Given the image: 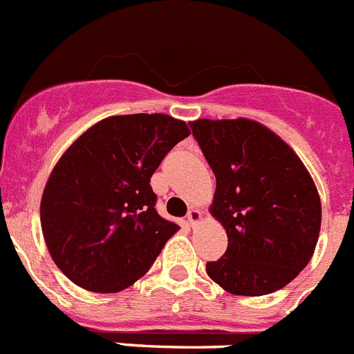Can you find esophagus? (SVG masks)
<instances>
[{"mask_svg":"<svg viewBox=\"0 0 354 354\" xmlns=\"http://www.w3.org/2000/svg\"><path fill=\"white\" fill-rule=\"evenodd\" d=\"M202 220V213L198 209H195V207H193V209H189V213H188V222H189V225H197L198 222H201Z\"/></svg>","mask_w":354,"mask_h":354,"instance_id":"obj_1","label":"esophagus"}]
</instances>
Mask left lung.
<instances>
[{
  "mask_svg": "<svg viewBox=\"0 0 354 354\" xmlns=\"http://www.w3.org/2000/svg\"><path fill=\"white\" fill-rule=\"evenodd\" d=\"M216 177L209 213L227 250L207 276L234 295H267L299 276L315 252L322 207L312 175L268 127L249 120L189 122Z\"/></svg>",
  "mask_w": 354,
  "mask_h": 354,
  "instance_id": "1",
  "label": "left lung"
}]
</instances>
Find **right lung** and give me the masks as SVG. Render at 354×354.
<instances>
[{"label": "right lung", "instance_id": "1", "mask_svg": "<svg viewBox=\"0 0 354 354\" xmlns=\"http://www.w3.org/2000/svg\"><path fill=\"white\" fill-rule=\"evenodd\" d=\"M189 136L168 114L109 116L89 127L53 166L41 227L57 267L89 292L134 285L179 231L156 211L150 177Z\"/></svg>", "mask_w": 354, "mask_h": 354}]
</instances>
